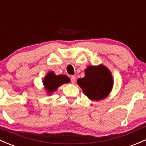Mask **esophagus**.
Returning a JSON list of instances; mask_svg holds the SVG:
<instances>
[{
  "instance_id": "34e87169",
  "label": "esophagus",
  "mask_w": 146,
  "mask_h": 146,
  "mask_svg": "<svg viewBox=\"0 0 146 146\" xmlns=\"http://www.w3.org/2000/svg\"><path fill=\"white\" fill-rule=\"evenodd\" d=\"M76 79V76H71V81H72V83H73V84H74V83H75Z\"/></svg>"
}]
</instances>
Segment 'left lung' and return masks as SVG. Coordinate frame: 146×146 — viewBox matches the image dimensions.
Masks as SVG:
<instances>
[{"instance_id": "1", "label": "left lung", "mask_w": 146, "mask_h": 146, "mask_svg": "<svg viewBox=\"0 0 146 146\" xmlns=\"http://www.w3.org/2000/svg\"><path fill=\"white\" fill-rule=\"evenodd\" d=\"M77 83L90 99L99 101L108 96L114 81L108 68L99 65L88 66L85 71V76L78 78Z\"/></svg>"}]
</instances>
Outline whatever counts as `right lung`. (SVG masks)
Instances as JSON below:
<instances>
[{
    "label": "right lung",
    "instance_id": "1",
    "mask_svg": "<svg viewBox=\"0 0 146 146\" xmlns=\"http://www.w3.org/2000/svg\"><path fill=\"white\" fill-rule=\"evenodd\" d=\"M70 81V78L65 75H56L53 72H50L47 73L44 78L42 83L48 94H52L56 90L58 87Z\"/></svg>",
    "mask_w": 146,
    "mask_h": 146
}]
</instances>
